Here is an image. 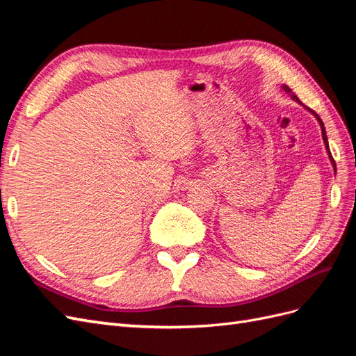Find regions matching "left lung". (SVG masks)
<instances>
[{
  "label": "left lung",
  "mask_w": 356,
  "mask_h": 356,
  "mask_svg": "<svg viewBox=\"0 0 356 356\" xmlns=\"http://www.w3.org/2000/svg\"><path fill=\"white\" fill-rule=\"evenodd\" d=\"M284 89L286 90V92H289V89L286 88V86H284ZM294 99L296 101H298L296 96H294ZM314 113V111H312ZM315 114V113H314ZM316 115V118H318V122H319V124H321V131H322V139H324V143H325V147H327V152H328V154H330V159H331V163H332V166H334V169H336V161H334V159H332V156H331V153H330V147H328V139H327V134H325V127H324V123H322V120L319 118V115L318 114H315Z\"/></svg>",
  "instance_id": "left-lung-1"
}]
</instances>
